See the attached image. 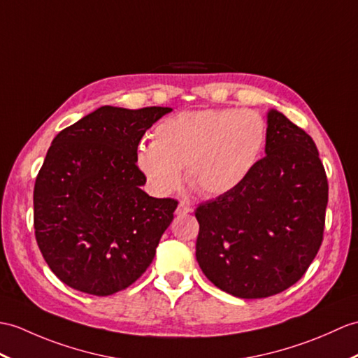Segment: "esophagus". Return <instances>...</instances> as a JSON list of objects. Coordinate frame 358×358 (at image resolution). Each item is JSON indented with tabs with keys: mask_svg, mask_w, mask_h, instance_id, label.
I'll return each mask as SVG.
<instances>
[{
	"mask_svg": "<svg viewBox=\"0 0 358 358\" xmlns=\"http://www.w3.org/2000/svg\"><path fill=\"white\" fill-rule=\"evenodd\" d=\"M189 212H190V207H189L186 203L180 201L178 206H177L176 213H177V215H186V213H189Z\"/></svg>",
	"mask_w": 358,
	"mask_h": 358,
	"instance_id": "obj_1",
	"label": "esophagus"
}]
</instances>
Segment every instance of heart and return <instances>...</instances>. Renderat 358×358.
Here are the masks:
<instances>
[{
    "instance_id": "heart-1",
    "label": "heart",
    "mask_w": 358,
    "mask_h": 358,
    "mask_svg": "<svg viewBox=\"0 0 358 358\" xmlns=\"http://www.w3.org/2000/svg\"><path fill=\"white\" fill-rule=\"evenodd\" d=\"M267 124L252 110L182 111L162 120L154 141H140L136 166L157 195H169L185 177L203 196L239 187L259 162Z\"/></svg>"
}]
</instances>
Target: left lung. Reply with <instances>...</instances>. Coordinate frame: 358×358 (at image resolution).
<instances>
[{"label":"left lung","instance_id":"obj_1","mask_svg":"<svg viewBox=\"0 0 358 358\" xmlns=\"http://www.w3.org/2000/svg\"><path fill=\"white\" fill-rule=\"evenodd\" d=\"M327 204L328 180L313 138L271 108L264 159L239 187L196 207L199 268L241 299L284 292L319 252Z\"/></svg>","mask_w":358,"mask_h":358}]
</instances>
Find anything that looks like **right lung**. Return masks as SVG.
Here are the masks:
<instances>
[{
	"label": "right lung",
	"mask_w": 358,
	"mask_h": 358,
	"mask_svg": "<svg viewBox=\"0 0 358 358\" xmlns=\"http://www.w3.org/2000/svg\"><path fill=\"white\" fill-rule=\"evenodd\" d=\"M172 108L128 110L105 105L57 134L35 190V236L64 284L110 296L151 265L177 201L149 196L136 148Z\"/></svg>",
	"instance_id": "right-lung-1"
}]
</instances>
